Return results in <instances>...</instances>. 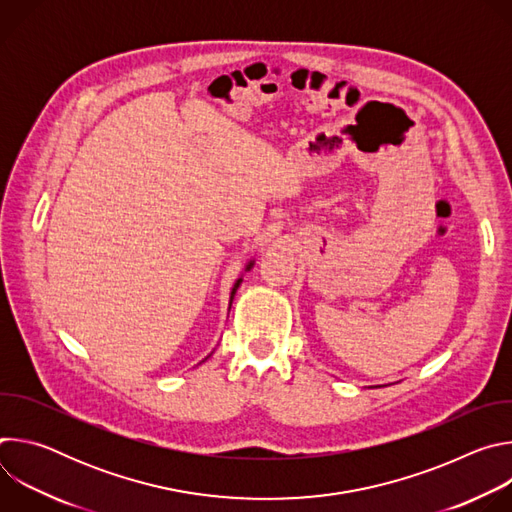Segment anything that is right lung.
<instances>
[{
    "label": "right lung",
    "mask_w": 512,
    "mask_h": 512,
    "mask_svg": "<svg viewBox=\"0 0 512 512\" xmlns=\"http://www.w3.org/2000/svg\"><path fill=\"white\" fill-rule=\"evenodd\" d=\"M251 267H253V261H249V265H247V267H245V271H249V269H251ZM241 281H243V279H241V277H239V279H237V283H235V287H233V291H231V304H233V298H235V294H237V289H239V285H241Z\"/></svg>",
    "instance_id": "add662e5"
}]
</instances>
